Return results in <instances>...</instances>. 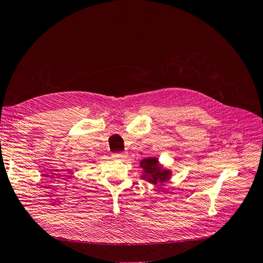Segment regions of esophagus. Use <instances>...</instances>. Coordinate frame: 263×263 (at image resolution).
<instances>
[{"label":"esophagus","mask_w":263,"mask_h":263,"mask_svg":"<svg viewBox=\"0 0 263 263\" xmlns=\"http://www.w3.org/2000/svg\"><path fill=\"white\" fill-rule=\"evenodd\" d=\"M112 157L117 159H123L126 157V153H124V152H121V153H115L112 154Z\"/></svg>","instance_id":"esophagus-1"}]
</instances>
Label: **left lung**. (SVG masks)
<instances>
[{
	"label": "left lung",
	"mask_w": 263,
	"mask_h": 263,
	"mask_svg": "<svg viewBox=\"0 0 263 263\" xmlns=\"http://www.w3.org/2000/svg\"><path fill=\"white\" fill-rule=\"evenodd\" d=\"M140 165L144 171L142 178L154 184L163 183L167 181L169 176H171V172L166 171V169H162L158 166L157 158L155 157L144 158L140 163Z\"/></svg>",
	"instance_id": "1"
}]
</instances>
